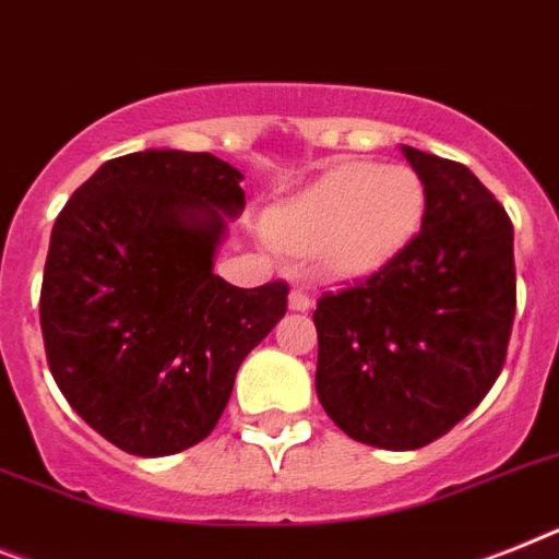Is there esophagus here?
Listing matches in <instances>:
<instances>
[{"mask_svg": "<svg viewBox=\"0 0 559 559\" xmlns=\"http://www.w3.org/2000/svg\"><path fill=\"white\" fill-rule=\"evenodd\" d=\"M309 307H312V295H309V289L293 287V293H289V309H293V312H307Z\"/></svg>", "mask_w": 559, "mask_h": 559, "instance_id": "34e87169", "label": "esophagus"}]
</instances>
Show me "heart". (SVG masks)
<instances>
[{
	"mask_svg": "<svg viewBox=\"0 0 559 559\" xmlns=\"http://www.w3.org/2000/svg\"><path fill=\"white\" fill-rule=\"evenodd\" d=\"M426 195L403 164H341L264 215L281 250H309L335 278H367L412 241Z\"/></svg>",
	"mask_w": 559,
	"mask_h": 559,
	"instance_id": "obj_1",
	"label": "heart"
}]
</instances>
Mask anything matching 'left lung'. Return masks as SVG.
I'll return each instance as SVG.
<instances>
[{"label": "left lung", "mask_w": 559, "mask_h": 559, "mask_svg": "<svg viewBox=\"0 0 559 559\" xmlns=\"http://www.w3.org/2000/svg\"><path fill=\"white\" fill-rule=\"evenodd\" d=\"M424 185L420 233L383 270L318 301L316 392L341 431L409 452L475 409L509 346L514 227L475 173L401 144Z\"/></svg>", "instance_id": "left-lung-1"}]
</instances>
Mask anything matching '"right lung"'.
Segmentation results:
<instances>
[{
    "instance_id": "obj_1",
    "label": "right lung",
    "mask_w": 559,
    "mask_h": 559,
    "mask_svg": "<svg viewBox=\"0 0 559 559\" xmlns=\"http://www.w3.org/2000/svg\"><path fill=\"white\" fill-rule=\"evenodd\" d=\"M243 176L213 153L110 158L59 213L39 321L56 386L84 424L139 457L215 429L241 360L287 312V284L213 272Z\"/></svg>"
}]
</instances>
